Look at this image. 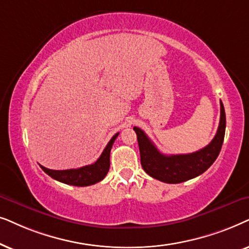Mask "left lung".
I'll return each mask as SVG.
<instances>
[{"instance_id":"8db88e82","label":"left lung","mask_w":249,"mask_h":249,"mask_svg":"<svg viewBox=\"0 0 249 249\" xmlns=\"http://www.w3.org/2000/svg\"><path fill=\"white\" fill-rule=\"evenodd\" d=\"M220 124L211 143L196 152L185 155H164L155 147L141 128L135 126L141 165L144 172L165 183H181L203 174L220 154L225 134V111L221 102Z\"/></svg>"}]
</instances>
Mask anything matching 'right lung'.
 Masks as SVG:
<instances>
[{"label":"right lung","instance_id":"add662e5","mask_svg":"<svg viewBox=\"0 0 249 249\" xmlns=\"http://www.w3.org/2000/svg\"><path fill=\"white\" fill-rule=\"evenodd\" d=\"M118 134L119 133H116L110 139V141L106 145L105 150L102 151L101 156L94 164L75 168V170L64 171L49 170V168L44 166H41V168L49 177L66 184L75 185V187H88V185L98 183V182L104 180L108 173L109 166H110V150Z\"/></svg>","mask_w":249,"mask_h":249}]
</instances>
